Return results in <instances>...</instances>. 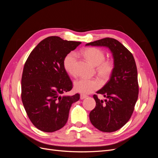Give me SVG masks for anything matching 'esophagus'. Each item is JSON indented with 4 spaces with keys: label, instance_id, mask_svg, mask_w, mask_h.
Returning <instances> with one entry per match:
<instances>
[{
    "label": "esophagus",
    "instance_id": "1",
    "mask_svg": "<svg viewBox=\"0 0 158 158\" xmlns=\"http://www.w3.org/2000/svg\"><path fill=\"white\" fill-rule=\"evenodd\" d=\"M88 96L86 95H84V94H80V99H84L85 98H86Z\"/></svg>",
    "mask_w": 158,
    "mask_h": 158
}]
</instances>
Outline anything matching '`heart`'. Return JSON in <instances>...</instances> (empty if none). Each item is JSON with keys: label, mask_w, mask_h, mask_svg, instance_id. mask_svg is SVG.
<instances>
[{"label": "heart", "mask_w": 158, "mask_h": 158, "mask_svg": "<svg viewBox=\"0 0 158 158\" xmlns=\"http://www.w3.org/2000/svg\"><path fill=\"white\" fill-rule=\"evenodd\" d=\"M82 55L91 64L96 66V72L100 78L104 80L110 78L114 69V63L106 59L105 52L95 47H89L82 51ZM76 55L70 52L65 56L63 66L65 70L71 76L76 75ZM101 87V82L98 78H80L75 81L74 89L84 94L92 93Z\"/></svg>", "instance_id": "1"}]
</instances>
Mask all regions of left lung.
Here are the masks:
<instances>
[{
  "label": "left lung",
  "instance_id": "1",
  "mask_svg": "<svg viewBox=\"0 0 158 158\" xmlns=\"http://www.w3.org/2000/svg\"><path fill=\"white\" fill-rule=\"evenodd\" d=\"M85 45L107 47L113 54V74L107 83L96 92L107 99L103 101L96 94L94 95L96 105L89 113V119L98 130L114 132L129 121L138 99V74L135 59L125 46L113 38H103Z\"/></svg>",
  "mask_w": 158,
  "mask_h": 158
}]
</instances>
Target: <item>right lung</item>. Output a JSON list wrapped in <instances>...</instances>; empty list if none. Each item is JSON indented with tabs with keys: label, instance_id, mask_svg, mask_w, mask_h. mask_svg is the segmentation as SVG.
I'll return each mask as SVG.
<instances>
[{
	"label": "right lung",
	"instance_id": "right-lung-1",
	"mask_svg": "<svg viewBox=\"0 0 158 158\" xmlns=\"http://www.w3.org/2000/svg\"><path fill=\"white\" fill-rule=\"evenodd\" d=\"M81 42L57 36L45 38L31 52L22 76L21 98L28 117L37 128L52 132L68 121L72 104L80 95H64L73 84L64 69L63 60Z\"/></svg>",
	"mask_w": 158,
	"mask_h": 158
}]
</instances>
